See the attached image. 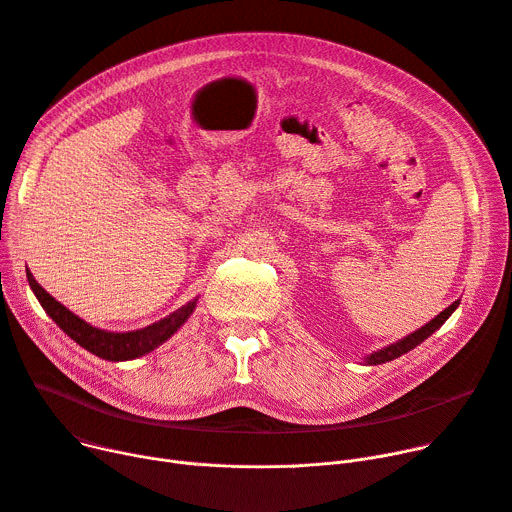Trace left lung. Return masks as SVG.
I'll list each match as a JSON object with an SVG mask.
<instances>
[{
  "instance_id": "left-lung-1",
  "label": "left lung",
  "mask_w": 512,
  "mask_h": 512,
  "mask_svg": "<svg viewBox=\"0 0 512 512\" xmlns=\"http://www.w3.org/2000/svg\"><path fill=\"white\" fill-rule=\"evenodd\" d=\"M459 306V300H455L451 306H447L445 311H442L440 315H436L432 321H428L424 327H420L418 331H414V333H410L407 337H403V339H399V342H395V344H391V346H387V348H383V350H379V352H372L370 356H366L364 358V362L366 364H383V362H389V360H395V358H399V356H403L405 352H410V350H414L416 346H420L426 337H430L442 323H445L451 315H453V311L457 309Z\"/></svg>"
}]
</instances>
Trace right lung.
I'll use <instances>...</instances> for the list:
<instances>
[{
  "label": "right lung",
  "mask_w": 512,
  "mask_h": 512,
  "mask_svg": "<svg viewBox=\"0 0 512 512\" xmlns=\"http://www.w3.org/2000/svg\"><path fill=\"white\" fill-rule=\"evenodd\" d=\"M26 276H28V284H30L34 296L39 298L47 315L84 350L92 352L98 358L111 360V362L133 360V358H140V356L156 350L189 319V315L193 313L195 304H197V298H195V300L187 302L185 306H181L179 311H175L173 315H168L166 319H162L158 323H152L138 331L115 333V331L92 327L90 323H86L84 319L74 315L70 309H65V306L61 302H57L47 290H43L41 284L32 278L30 271H26Z\"/></svg>",
  "instance_id": "1"
}]
</instances>
